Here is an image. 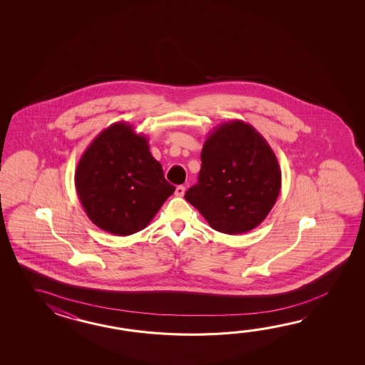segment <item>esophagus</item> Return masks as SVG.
Returning a JSON list of instances; mask_svg holds the SVG:
<instances>
[{"label": "esophagus", "instance_id": "1", "mask_svg": "<svg viewBox=\"0 0 365 365\" xmlns=\"http://www.w3.org/2000/svg\"><path fill=\"white\" fill-rule=\"evenodd\" d=\"M175 194H176L178 197H182V195L185 194V186H176V190H175Z\"/></svg>", "mask_w": 365, "mask_h": 365}]
</instances>
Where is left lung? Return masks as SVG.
Returning a JSON list of instances; mask_svg holds the SVG:
<instances>
[{"label": "left lung", "mask_w": 365, "mask_h": 365, "mask_svg": "<svg viewBox=\"0 0 365 365\" xmlns=\"http://www.w3.org/2000/svg\"><path fill=\"white\" fill-rule=\"evenodd\" d=\"M198 182L185 200L210 227L227 235L261 225L278 200L282 172L270 145L252 125L231 120L203 143Z\"/></svg>", "instance_id": "8db88e82"}]
</instances>
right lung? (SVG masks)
<instances>
[{
	"label": "right lung",
	"instance_id": "obj_1",
	"mask_svg": "<svg viewBox=\"0 0 365 365\" xmlns=\"http://www.w3.org/2000/svg\"><path fill=\"white\" fill-rule=\"evenodd\" d=\"M74 181L87 217L117 236L146 228L175 192L151 155L148 138L128 123L110 125L90 143Z\"/></svg>",
	"mask_w": 365,
	"mask_h": 365
}]
</instances>
